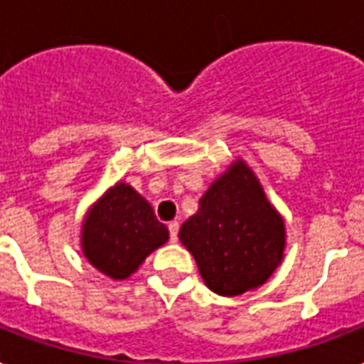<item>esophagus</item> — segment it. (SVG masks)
Returning <instances> with one entry per match:
<instances>
[{"mask_svg":"<svg viewBox=\"0 0 364 364\" xmlns=\"http://www.w3.org/2000/svg\"><path fill=\"white\" fill-rule=\"evenodd\" d=\"M178 230H180L178 222H171V224H168V233H171V241H176V239H178Z\"/></svg>","mask_w":364,"mask_h":364,"instance_id":"obj_1","label":"esophagus"}]
</instances>
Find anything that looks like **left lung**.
<instances>
[{
    "mask_svg": "<svg viewBox=\"0 0 364 364\" xmlns=\"http://www.w3.org/2000/svg\"><path fill=\"white\" fill-rule=\"evenodd\" d=\"M178 237L208 289L222 296L260 287L283 260V218L243 161L213 182Z\"/></svg>",
    "mask_w": 364,
    "mask_h": 364,
    "instance_id": "obj_1",
    "label": "left lung"
}]
</instances>
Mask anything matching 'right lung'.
Wrapping results in <instances>:
<instances>
[{
  "label": "right lung",
  "mask_w": 364,
  "mask_h": 364,
  "mask_svg": "<svg viewBox=\"0 0 364 364\" xmlns=\"http://www.w3.org/2000/svg\"><path fill=\"white\" fill-rule=\"evenodd\" d=\"M168 239L154 208L127 184L109 188L83 222V252L98 272L127 279Z\"/></svg>",
  "instance_id": "1"
}]
</instances>
